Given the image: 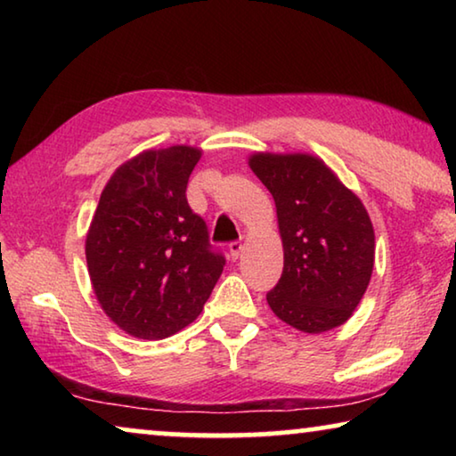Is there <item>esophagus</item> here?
Wrapping results in <instances>:
<instances>
[{
    "mask_svg": "<svg viewBox=\"0 0 456 456\" xmlns=\"http://www.w3.org/2000/svg\"><path fill=\"white\" fill-rule=\"evenodd\" d=\"M241 251H243V245L239 243V241H233V243L229 245V257L233 259V261L239 259V256H241Z\"/></svg>",
    "mask_w": 456,
    "mask_h": 456,
    "instance_id": "obj_1",
    "label": "esophagus"
}]
</instances>
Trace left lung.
<instances>
[{"mask_svg":"<svg viewBox=\"0 0 456 456\" xmlns=\"http://www.w3.org/2000/svg\"><path fill=\"white\" fill-rule=\"evenodd\" d=\"M249 168L272 192L283 243V273L267 293L269 307L305 334L342 326L374 269L366 207L314 154L253 152Z\"/></svg>","mask_w":456,"mask_h":456,"instance_id":"8db88e82","label":"left lung"}]
</instances>
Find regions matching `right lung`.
<instances>
[{
  "mask_svg": "<svg viewBox=\"0 0 456 456\" xmlns=\"http://www.w3.org/2000/svg\"><path fill=\"white\" fill-rule=\"evenodd\" d=\"M200 154L187 144L142 151L100 195L86 233L90 283L133 338L163 339L195 322L225 265L184 195Z\"/></svg>",
  "mask_w": 456,
  "mask_h": 456,
  "instance_id": "add662e5",
  "label": "right lung"
}]
</instances>
